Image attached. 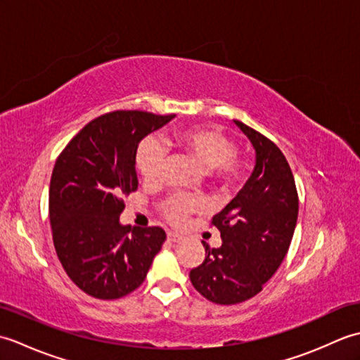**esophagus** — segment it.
<instances>
[{
	"instance_id": "esophagus-1",
	"label": "esophagus",
	"mask_w": 360,
	"mask_h": 360,
	"mask_svg": "<svg viewBox=\"0 0 360 360\" xmlns=\"http://www.w3.org/2000/svg\"><path fill=\"white\" fill-rule=\"evenodd\" d=\"M167 240L170 241V243H179L182 240V236L179 233H176V232H168L167 233Z\"/></svg>"
}]
</instances>
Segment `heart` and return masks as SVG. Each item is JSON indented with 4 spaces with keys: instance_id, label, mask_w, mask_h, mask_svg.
Masks as SVG:
<instances>
[{
    "instance_id": "b5f03b06",
    "label": "heart",
    "mask_w": 360,
    "mask_h": 360,
    "mask_svg": "<svg viewBox=\"0 0 360 360\" xmlns=\"http://www.w3.org/2000/svg\"><path fill=\"white\" fill-rule=\"evenodd\" d=\"M167 147L190 158L207 172L209 176L224 184H233L241 178V167L236 162L235 143L221 131L210 127H190L165 136ZM164 162V151L155 139H145L136 153V167L143 181H155ZM198 202L188 198L173 196L162 205L164 217L173 224L181 223L187 213L195 212Z\"/></svg>"
}]
</instances>
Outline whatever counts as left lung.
I'll return each mask as SVG.
<instances>
[{
  "label": "left lung",
  "mask_w": 360,
  "mask_h": 360,
  "mask_svg": "<svg viewBox=\"0 0 360 360\" xmlns=\"http://www.w3.org/2000/svg\"><path fill=\"white\" fill-rule=\"evenodd\" d=\"M255 150V167L246 184L213 217L223 244H204V262L190 281L207 300L235 304L262 290L285 259L298 215L295 181L280 148L254 128L233 120Z\"/></svg>",
  "instance_id": "8db88e82"
}]
</instances>
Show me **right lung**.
Here are the masks:
<instances>
[{"label":"right lung","instance_id":"right-lung-1","mask_svg":"<svg viewBox=\"0 0 360 360\" xmlns=\"http://www.w3.org/2000/svg\"><path fill=\"white\" fill-rule=\"evenodd\" d=\"M174 117L114 111L91 120L53 167L49 219L63 269L83 292L120 298L142 285L167 238L160 227L120 223L122 196L136 192L139 142Z\"/></svg>","mask_w":360,"mask_h":360}]
</instances>
